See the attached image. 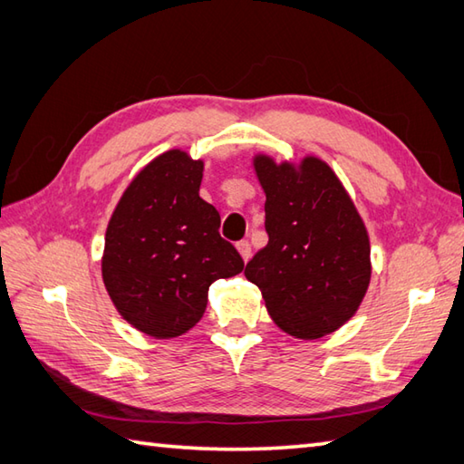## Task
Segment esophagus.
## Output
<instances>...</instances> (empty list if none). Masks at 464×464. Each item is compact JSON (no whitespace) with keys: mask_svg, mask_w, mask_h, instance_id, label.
Masks as SVG:
<instances>
[{"mask_svg":"<svg viewBox=\"0 0 464 464\" xmlns=\"http://www.w3.org/2000/svg\"><path fill=\"white\" fill-rule=\"evenodd\" d=\"M237 249H239V253H241L243 261L247 263V261L251 259V243H249V241H239V243H237Z\"/></svg>","mask_w":464,"mask_h":464,"instance_id":"1","label":"esophagus"}]
</instances>
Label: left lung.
<instances>
[{"instance_id":"obj_1","label":"left lung","mask_w":464,"mask_h":464,"mask_svg":"<svg viewBox=\"0 0 464 464\" xmlns=\"http://www.w3.org/2000/svg\"><path fill=\"white\" fill-rule=\"evenodd\" d=\"M269 243L245 267L283 331L319 339L347 323L371 281L369 235L337 175L317 157L299 169L255 160Z\"/></svg>"}]
</instances>
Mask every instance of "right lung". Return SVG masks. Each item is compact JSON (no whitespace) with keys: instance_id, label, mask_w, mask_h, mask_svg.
<instances>
[{"instance_id":"add662e5","label":"right lung","mask_w":464,"mask_h":464,"mask_svg":"<svg viewBox=\"0 0 464 464\" xmlns=\"http://www.w3.org/2000/svg\"><path fill=\"white\" fill-rule=\"evenodd\" d=\"M203 161L173 150L135 177L107 225L103 283L117 311L157 339L179 337L203 317L217 279L243 271L219 235L221 217L199 197Z\"/></svg>"}]
</instances>
